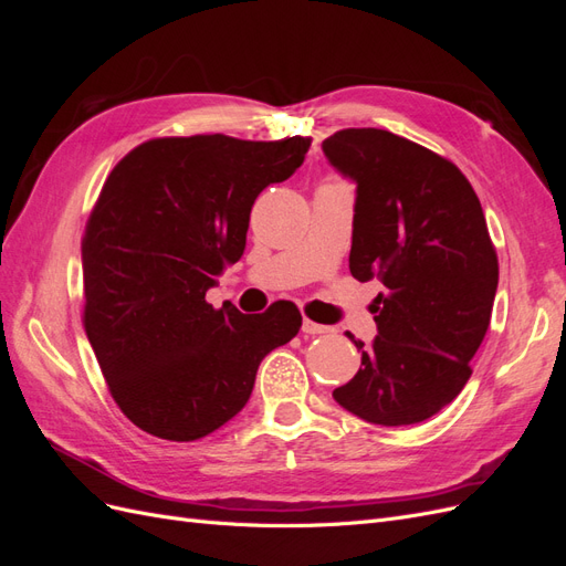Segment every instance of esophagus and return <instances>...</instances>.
Returning a JSON list of instances; mask_svg holds the SVG:
<instances>
[{
  "label": "esophagus",
  "instance_id": "obj_1",
  "mask_svg": "<svg viewBox=\"0 0 566 566\" xmlns=\"http://www.w3.org/2000/svg\"><path fill=\"white\" fill-rule=\"evenodd\" d=\"M302 331H304L306 335H323V333H331L328 325L314 323L312 318H306V316H304V321H302Z\"/></svg>",
  "mask_w": 566,
  "mask_h": 566
}]
</instances>
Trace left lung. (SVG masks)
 <instances>
[{
	"mask_svg": "<svg viewBox=\"0 0 566 566\" xmlns=\"http://www.w3.org/2000/svg\"><path fill=\"white\" fill-rule=\"evenodd\" d=\"M328 163L356 181L349 271L380 279L378 337L354 339L361 368L333 391L349 413L399 427L432 418L470 380L486 335L499 256L460 169L387 129H342Z\"/></svg>",
	"mask_w": 566,
	"mask_h": 566,
	"instance_id": "obj_1",
	"label": "left lung"
}]
</instances>
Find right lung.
I'll use <instances>...</instances> for the list:
<instances>
[{"mask_svg":"<svg viewBox=\"0 0 566 566\" xmlns=\"http://www.w3.org/2000/svg\"><path fill=\"white\" fill-rule=\"evenodd\" d=\"M310 136H165L108 175L82 238L84 331L119 410L139 430L196 441L248 403L262 358L302 314L214 310L205 293L245 250L250 210L304 163Z\"/></svg>","mask_w":566,"mask_h":566,"instance_id":"1","label":"right lung"}]
</instances>
